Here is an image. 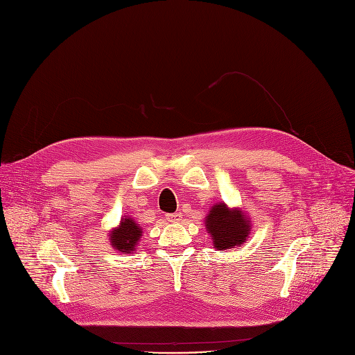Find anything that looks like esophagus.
Masks as SVG:
<instances>
[{
    "mask_svg": "<svg viewBox=\"0 0 355 355\" xmlns=\"http://www.w3.org/2000/svg\"><path fill=\"white\" fill-rule=\"evenodd\" d=\"M166 219L168 222H179L180 220V213H171V214H166Z\"/></svg>",
    "mask_w": 355,
    "mask_h": 355,
    "instance_id": "obj_1",
    "label": "esophagus"
}]
</instances>
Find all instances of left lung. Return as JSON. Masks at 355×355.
<instances>
[{
	"label": "left lung",
	"instance_id": "8db88e82",
	"mask_svg": "<svg viewBox=\"0 0 355 355\" xmlns=\"http://www.w3.org/2000/svg\"><path fill=\"white\" fill-rule=\"evenodd\" d=\"M206 230L217 250L241 246L250 234V220L240 209H230L226 203H216L205 219Z\"/></svg>",
	"mask_w": 355,
	"mask_h": 355
}]
</instances>
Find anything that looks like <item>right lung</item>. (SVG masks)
<instances>
[{
	"mask_svg": "<svg viewBox=\"0 0 355 355\" xmlns=\"http://www.w3.org/2000/svg\"><path fill=\"white\" fill-rule=\"evenodd\" d=\"M142 236V229L130 217L123 216L118 227L109 232L111 246L121 253H133Z\"/></svg>",
	"mask_w": 355,
	"mask_h": 355,
	"instance_id": "add662e5",
	"label": "right lung"
}]
</instances>
